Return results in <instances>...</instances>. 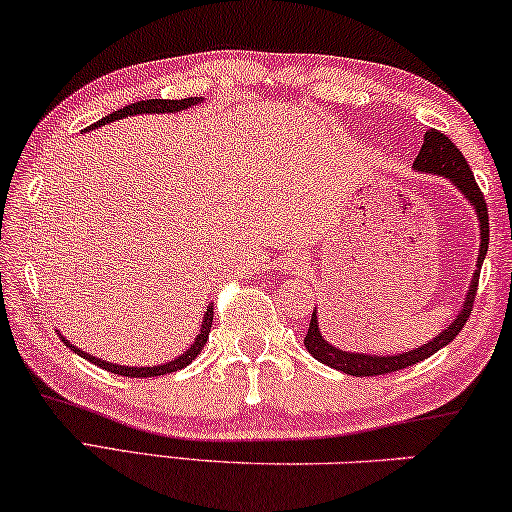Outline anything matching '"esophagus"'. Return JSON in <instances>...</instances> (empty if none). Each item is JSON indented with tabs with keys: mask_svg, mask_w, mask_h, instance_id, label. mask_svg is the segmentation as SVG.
<instances>
[{
	"mask_svg": "<svg viewBox=\"0 0 512 512\" xmlns=\"http://www.w3.org/2000/svg\"><path fill=\"white\" fill-rule=\"evenodd\" d=\"M289 264H294V259H285V266H289Z\"/></svg>",
	"mask_w": 512,
	"mask_h": 512,
	"instance_id": "1",
	"label": "esophagus"
}]
</instances>
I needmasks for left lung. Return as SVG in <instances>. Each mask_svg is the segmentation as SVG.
<instances>
[{
	"instance_id": "1",
	"label": "left lung",
	"mask_w": 512,
	"mask_h": 512,
	"mask_svg": "<svg viewBox=\"0 0 512 512\" xmlns=\"http://www.w3.org/2000/svg\"><path fill=\"white\" fill-rule=\"evenodd\" d=\"M414 170L421 174H437V177L448 179L457 190H460L464 200L471 204V209H474L476 220H478V230H480L474 276H471L469 289H467V294H464V301L460 305V310H457V317L453 319V322L448 324L439 335H434L430 342H425V345L411 349V352H404V354L377 356V354H363V352H342V349L333 347L329 340H324L322 329H319V322H317V308L312 310L308 333H305V340H303L305 349H308V352L315 356L319 363L345 372V375H354V377L388 375V372H395V370L409 368V365H414V363H421V361H425V358H430L432 354H437L439 349H444L448 342H453L455 335L464 329V324H467V319L471 315V305H474L476 289H478L480 266H483V259L487 255V243H490V218H487L485 197H483V193H480L478 183L474 179V172H471V167L467 163V158L462 156V151L457 149L444 133L434 131V128L425 131L423 147H421V151H418V156L414 160Z\"/></svg>"
}]
</instances>
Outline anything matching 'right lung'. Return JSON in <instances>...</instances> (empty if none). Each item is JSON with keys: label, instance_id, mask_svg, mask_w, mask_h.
<instances>
[{"label": "right lung", "instance_id": "obj_1", "mask_svg": "<svg viewBox=\"0 0 512 512\" xmlns=\"http://www.w3.org/2000/svg\"><path fill=\"white\" fill-rule=\"evenodd\" d=\"M200 101H202V98H181V101H163V98H149V101H137V103L126 105V108H121V110H117V112L108 114V117H103L101 121H96V124H91V126L87 128V131H91V128H96V126L110 124V121L126 119V117H135V114H165V112L174 114V112H181V110L193 108V105H197ZM211 322H213V305L209 303V305H207V312H204V317H202V329H200V333H197V338H195L193 345H190L181 356L172 358V361H167V363L154 365V368H131V365H119V363L103 361V358H96L94 354L82 352V349L71 345V342H68V340L64 338V335H61V333H59V335H61V340L66 342L68 349H73L75 354L82 356V358H87L89 363L98 365V368H103V370H108V372H114V375H124V377H158V375H167V372H177V370H181V368H186L188 363L195 361L197 354L202 352L204 345H207L209 331H211Z\"/></svg>", "mask_w": 512, "mask_h": 512}]
</instances>
